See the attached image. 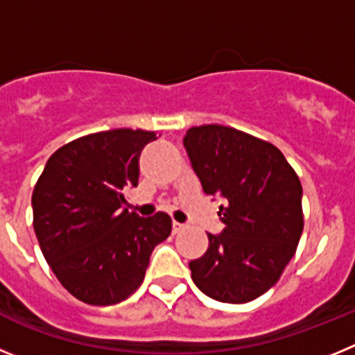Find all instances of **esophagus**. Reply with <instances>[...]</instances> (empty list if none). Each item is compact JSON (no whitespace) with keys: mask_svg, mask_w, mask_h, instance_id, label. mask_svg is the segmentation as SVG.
I'll list each match as a JSON object with an SVG mask.
<instances>
[{"mask_svg":"<svg viewBox=\"0 0 355 355\" xmlns=\"http://www.w3.org/2000/svg\"><path fill=\"white\" fill-rule=\"evenodd\" d=\"M183 227H184V224H180V222H172V233L174 234H178V233H181V231H183Z\"/></svg>","mask_w":355,"mask_h":355,"instance_id":"34e87169","label":"esophagus"}]
</instances>
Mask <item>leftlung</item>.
<instances>
[{
    "mask_svg": "<svg viewBox=\"0 0 355 355\" xmlns=\"http://www.w3.org/2000/svg\"><path fill=\"white\" fill-rule=\"evenodd\" d=\"M183 146L224 229L190 261L196 286L218 302L258 299L279 281L304 229L302 184L270 142L220 124L193 126Z\"/></svg>",
    "mask_w": 355,
    "mask_h": 355,
    "instance_id": "1",
    "label": "left lung"
}]
</instances>
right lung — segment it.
I'll return each mask as SVG.
<instances>
[{"instance_id": "obj_1", "label": "right lung", "mask_w": 355, "mask_h": 355, "mask_svg": "<svg viewBox=\"0 0 355 355\" xmlns=\"http://www.w3.org/2000/svg\"><path fill=\"white\" fill-rule=\"evenodd\" d=\"M155 131L110 130L72 140L48 159L31 196L44 258L81 302L112 306L142 284L150 252L167 240V213H130L124 190L139 184V158Z\"/></svg>"}]
</instances>
